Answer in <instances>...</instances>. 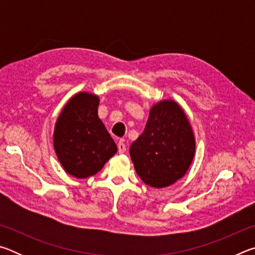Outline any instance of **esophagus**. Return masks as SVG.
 <instances>
[{
    "label": "esophagus",
    "instance_id": "34e87169",
    "mask_svg": "<svg viewBox=\"0 0 255 255\" xmlns=\"http://www.w3.org/2000/svg\"><path fill=\"white\" fill-rule=\"evenodd\" d=\"M118 152H119V154H124L125 152H126V145H125L124 140H120L118 143Z\"/></svg>",
    "mask_w": 255,
    "mask_h": 255
}]
</instances>
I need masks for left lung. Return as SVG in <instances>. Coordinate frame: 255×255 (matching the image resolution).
<instances>
[{"label": "left lung", "mask_w": 255, "mask_h": 255, "mask_svg": "<svg viewBox=\"0 0 255 255\" xmlns=\"http://www.w3.org/2000/svg\"><path fill=\"white\" fill-rule=\"evenodd\" d=\"M196 152L191 125L173 100L150 108L141 135L129 148L136 173L149 187L164 188L187 173Z\"/></svg>", "instance_id": "1"}]
</instances>
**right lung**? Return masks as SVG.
Masks as SVG:
<instances>
[{
  "mask_svg": "<svg viewBox=\"0 0 255 255\" xmlns=\"http://www.w3.org/2000/svg\"><path fill=\"white\" fill-rule=\"evenodd\" d=\"M99 97L73 96L54 129V148L64 170L77 179L94 175L117 153V145L98 116Z\"/></svg>",
  "mask_w": 255,
  "mask_h": 255,
  "instance_id": "1",
  "label": "right lung"
}]
</instances>
